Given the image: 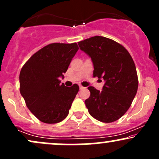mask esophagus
<instances>
[{
	"mask_svg": "<svg viewBox=\"0 0 159 159\" xmlns=\"http://www.w3.org/2000/svg\"><path fill=\"white\" fill-rule=\"evenodd\" d=\"M79 88H80V90H82V89H84L85 87H84L83 86H81V85H79Z\"/></svg>",
	"mask_w": 159,
	"mask_h": 159,
	"instance_id": "34e87169",
	"label": "esophagus"
}]
</instances>
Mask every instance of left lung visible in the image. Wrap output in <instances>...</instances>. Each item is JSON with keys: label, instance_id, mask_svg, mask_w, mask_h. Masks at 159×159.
Returning <instances> with one entry per match:
<instances>
[{"label": "left lung", "instance_id": "obj_1", "mask_svg": "<svg viewBox=\"0 0 159 159\" xmlns=\"http://www.w3.org/2000/svg\"><path fill=\"white\" fill-rule=\"evenodd\" d=\"M78 44L91 57L93 77L105 81L102 91L88 87L90 96L85 105L89 113L102 123L119 120L131 106L138 91V75L132 56L123 45L104 36H93Z\"/></svg>", "mask_w": 159, "mask_h": 159}]
</instances>
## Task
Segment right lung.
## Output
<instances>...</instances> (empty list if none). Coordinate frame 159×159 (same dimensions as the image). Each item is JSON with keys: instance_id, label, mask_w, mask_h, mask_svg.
I'll return each mask as SVG.
<instances>
[{"instance_id": "1", "label": "right lung", "mask_w": 159, "mask_h": 159, "mask_svg": "<svg viewBox=\"0 0 159 159\" xmlns=\"http://www.w3.org/2000/svg\"><path fill=\"white\" fill-rule=\"evenodd\" d=\"M78 50L77 43H52L30 57L19 75L20 93L27 107L45 123L61 122L69 114L79 87H67L59 78Z\"/></svg>"}]
</instances>
